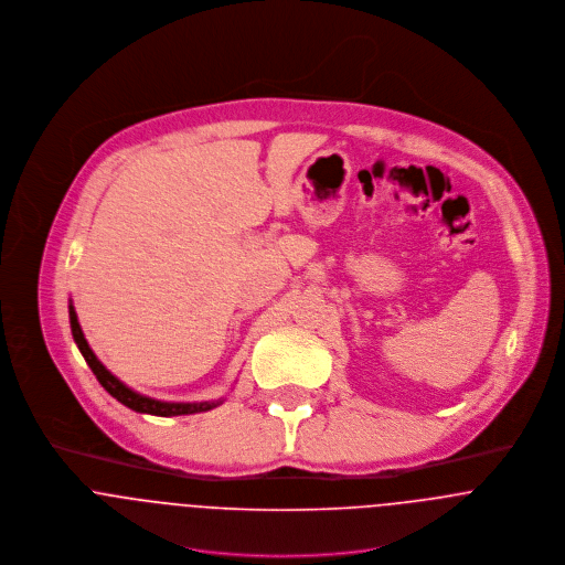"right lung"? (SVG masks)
<instances>
[{
  "label": "right lung",
  "instance_id": "1",
  "mask_svg": "<svg viewBox=\"0 0 565 565\" xmlns=\"http://www.w3.org/2000/svg\"><path fill=\"white\" fill-rule=\"evenodd\" d=\"M68 320H71V331H73V340L79 349V353L84 355L86 364L90 366L93 375L97 376V381L106 387V392H110L119 403H124L129 409L134 412H140V414H151V416H182V414H196V412H207L212 407H216L221 401L216 403H162V401H153L149 396H142V394H136L134 390H129L127 385H124L117 376L106 371V366L97 360V355L90 351L84 333H82V327L77 322V316L73 306H68Z\"/></svg>",
  "mask_w": 565,
  "mask_h": 565
}]
</instances>
